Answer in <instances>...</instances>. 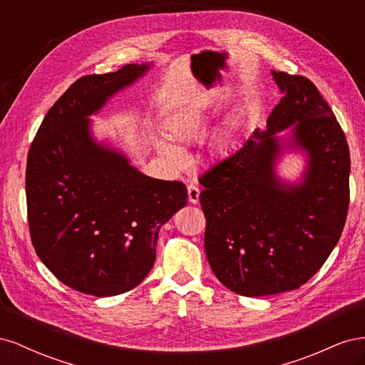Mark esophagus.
<instances>
[{
	"label": "esophagus",
	"mask_w": 365,
	"mask_h": 365,
	"mask_svg": "<svg viewBox=\"0 0 365 365\" xmlns=\"http://www.w3.org/2000/svg\"><path fill=\"white\" fill-rule=\"evenodd\" d=\"M187 193H189V202L190 204H197L200 202V187L195 184L187 185Z\"/></svg>",
	"instance_id": "34e87169"
}]
</instances>
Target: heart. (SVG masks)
I'll return each instance as SVG.
<instances>
[{
	"instance_id": "obj_1",
	"label": "heart",
	"mask_w": 365,
	"mask_h": 365,
	"mask_svg": "<svg viewBox=\"0 0 365 365\" xmlns=\"http://www.w3.org/2000/svg\"><path fill=\"white\" fill-rule=\"evenodd\" d=\"M208 113L210 106L205 102H196L190 106H185L180 111H176L165 123V134L176 143H192L200 138L208 123ZM157 149L161 155L168 160V163L175 169H182L185 165L184 153L172 146L168 141H158ZM230 150V143L224 135H219L212 143V152L217 158L225 157Z\"/></svg>"
}]
</instances>
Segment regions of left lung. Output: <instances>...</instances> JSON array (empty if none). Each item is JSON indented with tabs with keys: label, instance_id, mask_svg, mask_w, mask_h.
Segmentation results:
<instances>
[{
	"label": "left lung",
	"instance_id": "1",
	"mask_svg": "<svg viewBox=\"0 0 365 365\" xmlns=\"http://www.w3.org/2000/svg\"><path fill=\"white\" fill-rule=\"evenodd\" d=\"M271 73L283 97L267 129L200 178L208 263L220 283L245 297L304 284L338 244L349 210L350 153L334 111L306 77ZM286 128L290 135L280 138ZM288 148L307 155L298 183L274 173Z\"/></svg>",
	"mask_w": 365,
	"mask_h": 365
}]
</instances>
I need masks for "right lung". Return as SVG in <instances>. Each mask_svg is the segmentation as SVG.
<instances>
[{
    "label": "right lung",
    "instance_id": "add662e5",
    "mask_svg": "<svg viewBox=\"0 0 365 365\" xmlns=\"http://www.w3.org/2000/svg\"><path fill=\"white\" fill-rule=\"evenodd\" d=\"M150 63L77 79L33 140L26 170L31 244L70 288L96 297L134 289L155 263L160 228L187 204L180 181L155 180L91 134V120Z\"/></svg>",
    "mask_w": 365,
    "mask_h": 365
}]
</instances>
